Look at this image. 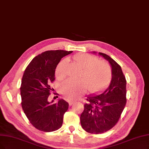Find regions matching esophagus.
Returning <instances> with one entry per match:
<instances>
[{"label": "esophagus", "mask_w": 149, "mask_h": 149, "mask_svg": "<svg viewBox=\"0 0 149 149\" xmlns=\"http://www.w3.org/2000/svg\"><path fill=\"white\" fill-rule=\"evenodd\" d=\"M74 103V102H73V101H68V103H69V105H70V106H71Z\"/></svg>", "instance_id": "1"}]
</instances>
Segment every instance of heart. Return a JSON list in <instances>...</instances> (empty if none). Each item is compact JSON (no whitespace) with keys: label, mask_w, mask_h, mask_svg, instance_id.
I'll return each instance as SVG.
<instances>
[{"label":"heart","mask_w":149,"mask_h":149,"mask_svg":"<svg viewBox=\"0 0 149 149\" xmlns=\"http://www.w3.org/2000/svg\"><path fill=\"white\" fill-rule=\"evenodd\" d=\"M73 58L83 70L81 76L83 80L73 81L68 79L63 83L62 92L67 99L74 100L78 98L85 94L88 89L91 93H97L109 84L111 79V70L108 63L87 54L76 55ZM67 63V59H63L57 65L55 71L57 79L64 78L66 74Z\"/></svg>","instance_id":"heart-1"}]
</instances>
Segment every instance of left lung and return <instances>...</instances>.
Here are the masks:
<instances>
[{
    "label": "left lung",
    "instance_id": "obj_1",
    "mask_svg": "<svg viewBox=\"0 0 149 149\" xmlns=\"http://www.w3.org/2000/svg\"><path fill=\"white\" fill-rule=\"evenodd\" d=\"M98 54L109 62L112 78L108 87L103 92L88 95V102L84 104L80 117L82 128L93 134L104 133L114 127L127 102V81L120 66L106 54L99 52Z\"/></svg>",
    "mask_w": 149,
    "mask_h": 149
}]
</instances>
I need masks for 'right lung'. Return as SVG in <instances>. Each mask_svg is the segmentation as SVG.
<instances>
[{
  "mask_svg": "<svg viewBox=\"0 0 149 149\" xmlns=\"http://www.w3.org/2000/svg\"><path fill=\"white\" fill-rule=\"evenodd\" d=\"M73 51H47L35 57L24 73L20 88L21 106L29 120L37 129L51 132L60 128L68 103L63 99L48 102L51 83L61 58Z\"/></svg>",
  "mask_w": 149,
  "mask_h": 149,
  "instance_id": "obj_1",
  "label": "right lung"
}]
</instances>
